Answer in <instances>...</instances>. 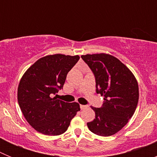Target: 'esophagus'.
Masks as SVG:
<instances>
[{"mask_svg": "<svg viewBox=\"0 0 157 157\" xmlns=\"http://www.w3.org/2000/svg\"><path fill=\"white\" fill-rule=\"evenodd\" d=\"M80 108H81L82 110H83V109H87V108H88V106H87V105H80Z\"/></svg>", "mask_w": 157, "mask_h": 157, "instance_id": "1", "label": "esophagus"}]
</instances>
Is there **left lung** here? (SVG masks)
<instances>
[{"label": "left lung", "instance_id": "obj_1", "mask_svg": "<svg viewBox=\"0 0 157 157\" xmlns=\"http://www.w3.org/2000/svg\"><path fill=\"white\" fill-rule=\"evenodd\" d=\"M81 57L94 72L97 93L104 96L101 108L91 106L95 119L87 123V127L99 136L113 135L135 112L139 98L138 82L132 71L110 54H86Z\"/></svg>", "mask_w": 157, "mask_h": 157}]
</instances>
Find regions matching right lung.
<instances>
[{
	"label": "right lung",
	"mask_w": 157,
	"mask_h": 157,
	"mask_svg": "<svg viewBox=\"0 0 157 157\" xmlns=\"http://www.w3.org/2000/svg\"><path fill=\"white\" fill-rule=\"evenodd\" d=\"M79 58L64 54L43 56L22 76L18 102L25 119L37 132L50 136L63 134L80 111L77 102L67 103L53 97L63 88L67 75Z\"/></svg>",
	"instance_id": "add662e5"
}]
</instances>
